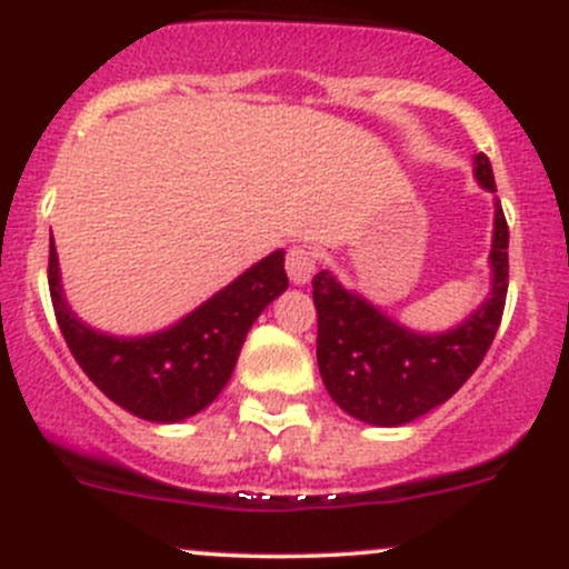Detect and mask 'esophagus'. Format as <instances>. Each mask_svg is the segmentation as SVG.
Here are the masks:
<instances>
[{
    "label": "esophagus",
    "instance_id": "esophagus-1",
    "mask_svg": "<svg viewBox=\"0 0 569 569\" xmlns=\"http://www.w3.org/2000/svg\"><path fill=\"white\" fill-rule=\"evenodd\" d=\"M286 272H289L291 283L297 286L308 283L316 272L313 250L305 248V244H295V248H289V253H286Z\"/></svg>",
    "mask_w": 569,
    "mask_h": 569
}]
</instances>
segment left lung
I'll return each mask as SVG.
<instances>
[{
	"label": "left lung",
	"mask_w": 569,
	"mask_h": 569,
	"mask_svg": "<svg viewBox=\"0 0 569 569\" xmlns=\"http://www.w3.org/2000/svg\"><path fill=\"white\" fill-rule=\"evenodd\" d=\"M475 177L482 188L496 193L493 169L482 152L475 154ZM493 209L490 297L456 330L415 332L340 286L327 269L316 274V360L327 392L346 415L379 428L406 426L450 400L480 368L501 325L510 278V231L499 199Z\"/></svg>",
	"instance_id": "1"
}]
</instances>
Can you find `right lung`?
<instances>
[{
	"label": "right lung",
	"mask_w": 569,
	"mask_h": 569,
	"mask_svg": "<svg viewBox=\"0 0 569 569\" xmlns=\"http://www.w3.org/2000/svg\"><path fill=\"white\" fill-rule=\"evenodd\" d=\"M48 289L70 355L106 398L141 420L182 422L207 409L229 385L248 330L261 310L289 289V278L283 250H274L174 327L141 338L98 332L70 310L53 239Z\"/></svg>",
	"instance_id": "add662e5"
}]
</instances>
